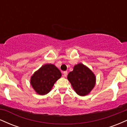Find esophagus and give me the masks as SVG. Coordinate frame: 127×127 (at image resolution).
<instances>
[{
    "mask_svg": "<svg viewBox=\"0 0 127 127\" xmlns=\"http://www.w3.org/2000/svg\"><path fill=\"white\" fill-rule=\"evenodd\" d=\"M67 75V72L65 71V72H63V76L66 77Z\"/></svg>",
    "mask_w": 127,
    "mask_h": 127,
    "instance_id": "1",
    "label": "esophagus"
}]
</instances>
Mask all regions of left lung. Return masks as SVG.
<instances>
[{
	"mask_svg": "<svg viewBox=\"0 0 127 127\" xmlns=\"http://www.w3.org/2000/svg\"><path fill=\"white\" fill-rule=\"evenodd\" d=\"M67 79L74 91L80 96L90 94L96 83V77L94 73L82 63L74 66L73 71L68 74Z\"/></svg>",
	"mask_w": 127,
	"mask_h": 127,
	"instance_id": "1",
	"label": "left lung"
}]
</instances>
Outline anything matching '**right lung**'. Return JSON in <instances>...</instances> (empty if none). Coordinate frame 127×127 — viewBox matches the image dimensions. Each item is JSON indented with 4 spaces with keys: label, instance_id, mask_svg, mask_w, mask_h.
Listing matches in <instances>:
<instances>
[{
    "label": "right lung",
    "instance_id": "add662e5",
    "mask_svg": "<svg viewBox=\"0 0 127 127\" xmlns=\"http://www.w3.org/2000/svg\"><path fill=\"white\" fill-rule=\"evenodd\" d=\"M61 77L62 73L55 65L46 64L33 74L30 78V84L37 94L45 95L49 93Z\"/></svg>",
    "mask_w": 127,
    "mask_h": 127
}]
</instances>
